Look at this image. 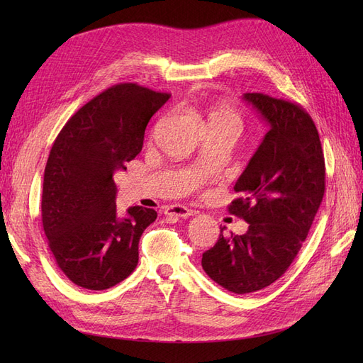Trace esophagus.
Returning <instances> with one entry per match:
<instances>
[{
  "instance_id": "1",
  "label": "esophagus",
  "mask_w": 363,
  "mask_h": 363,
  "mask_svg": "<svg viewBox=\"0 0 363 363\" xmlns=\"http://www.w3.org/2000/svg\"><path fill=\"white\" fill-rule=\"evenodd\" d=\"M195 212L192 208L182 206V204H171L164 207V215H169V216H179V218H189L192 216Z\"/></svg>"
}]
</instances>
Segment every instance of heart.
I'll list each match as a JSON object with an SVG mask.
<instances>
[{
  "instance_id": "1",
  "label": "heart",
  "mask_w": 363,
  "mask_h": 363,
  "mask_svg": "<svg viewBox=\"0 0 363 363\" xmlns=\"http://www.w3.org/2000/svg\"><path fill=\"white\" fill-rule=\"evenodd\" d=\"M221 124V123H233L239 125V116L232 107L225 104H216L212 107L208 113V124Z\"/></svg>"
}]
</instances>
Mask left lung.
<instances>
[{"instance_id": "left-lung-1", "label": "left lung", "mask_w": 363, "mask_h": 363, "mask_svg": "<svg viewBox=\"0 0 363 363\" xmlns=\"http://www.w3.org/2000/svg\"><path fill=\"white\" fill-rule=\"evenodd\" d=\"M268 124L259 148L235 184L228 212L248 223L203 252L201 265L219 286L250 294L279 280L298 255L325 191L318 130L303 107L263 94H244Z\"/></svg>"}]
</instances>
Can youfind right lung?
<instances>
[{
	"instance_id": "1",
	"label": "right lung",
	"mask_w": 363,
	"mask_h": 363,
	"mask_svg": "<svg viewBox=\"0 0 363 363\" xmlns=\"http://www.w3.org/2000/svg\"><path fill=\"white\" fill-rule=\"evenodd\" d=\"M169 100L135 83L108 87L71 116L54 140L43 174L42 224L59 268L77 286L104 291L127 279L139 239L157 212L119 213L115 171L144 145L148 121Z\"/></svg>"
}]
</instances>
